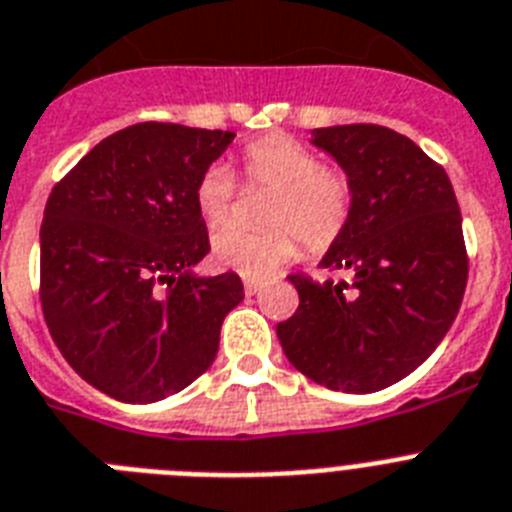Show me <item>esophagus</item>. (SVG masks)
I'll return each mask as SVG.
<instances>
[{"label":"esophagus","instance_id":"1","mask_svg":"<svg viewBox=\"0 0 512 512\" xmlns=\"http://www.w3.org/2000/svg\"><path fill=\"white\" fill-rule=\"evenodd\" d=\"M243 287H246V295H256V292H261V282H256V279H246Z\"/></svg>","mask_w":512,"mask_h":512}]
</instances>
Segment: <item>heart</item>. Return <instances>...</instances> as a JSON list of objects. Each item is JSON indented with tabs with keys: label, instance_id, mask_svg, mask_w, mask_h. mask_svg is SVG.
Instances as JSON below:
<instances>
[{
	"label": "heart",
	"instance_id": "1",
	"mask_svg": "<svg viewBox=\"0 0 512 512\" xmlns=\"http://www.w3.org/2000/svg\"><path fill=\"white\" fill-rule=\"evenodd\" d=\"M243 173L251 183L274 189L266 222L274 227L251 233L227 225L212 238L217 264L251 279L277 274L298 259L300 238L313 251H326L352 220L355 189L347 173L323 165L321 157L290 137L256 139L243 150ZM194 202L207 225H222L235 204V178L225 165H209L196 178Z\"/></svg>",
	"mask_w": 512,
	"mask_h": 512
}]
</instances>
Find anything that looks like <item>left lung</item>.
Segmentation results:
<instances>
[{
    "label": "left lung",
    "mask_w": 512,
    "mask_h": 512,
    "mask_svg": "<svg viewBox=\"0 0 512 512\" xmlns=\"http://www.w3.org/2000/svg\"><path fill=\"white\" fill-rule=\"evenodd\" d=\"M313 144L355 189L352 220L321 259L352 282L290 274L300 305L277 336L310 381L381 391L435 352L461 308L469 279L461 209L443 165L388 126H326Z\"/></svg>",
    "instance_id": "left-lung-1"
}]
</instances>
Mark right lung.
Instances as JSON below:
<instances>
[{
  "mask_svg": "<svg viewBox=\"0 0 512 512\" xmlns=\"http://www.w3.org/2000/svg\"><path fill=\"white\" fill-rule=\"evenodd\" d=\"M233 137L163 121L126 126L48 196L43 318L64 360L113 399H165L217 357L243 282L235 272H191L209 253L194 186Z\"/></svg>",
  "mask_w": 512,
  "mask_h": 512,
  "instance_id": "obj_1",
  "label": "right lung"
}]
</instances>
